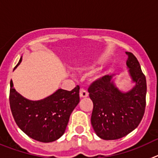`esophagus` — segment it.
Masks as SVG:
<instances>
[{"instance_id": "34e87169", "label": "esophagus", "mask_w": 158, "mask_h": 158, "mask_svg": "<svg viewBox=\"0 0 158 158\" xmlns=\"http://www.w3.org/2000/svg\"><path fill=\"white\" fill-rule=\"evenodd\" d=\"M89 96V93L87 92V90L84 89H80V96L81 97H87Z\"/></svg>"}]
</instances>
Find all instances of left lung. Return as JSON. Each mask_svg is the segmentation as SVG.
I'll list each match as a JSON object with an SVG mask.
<instances>
[{
  "label": "left lung",
  "instance_id": "1",
  "mask_svg": "<svg viewBox=\"0 0 158 158\" xmlns=\"http://www.w3.org/2000/svg\"><path fill=\"white\" fill-rule=\"evenodd\" d=\"M127 65L135 86L123 93L115 86L113 75L93 82L88 91L93 100L91 123L95 133L104 140L126 136L139 126L146 107V80L136 57L131 52Z\"/></svg>",
  "mask_w": 158,
  "mask_h": 158
}]
</instances>
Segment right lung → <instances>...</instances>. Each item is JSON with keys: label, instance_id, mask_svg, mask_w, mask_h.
Segmentation results:
<instances>
[{"label": "right lung", "instance_id": "add662e5", "mask_svg": "<svg viewBox=\"0 0 158 158\" xmlns=\"http://www.w3.org/2000/svg\"><path fill=\"white\" fill-rule=\"evenodd\" d=\"M22 57L14 69L20 64ZM80 87L71 91L59 89L40 100H30L16 91L10 81L9 103L19 129L27 136L42 142L56 141L65 133L69 116L80 101Z\"/></svg>", "mask_w": 158, "mask_h": 158}]
</instances>
